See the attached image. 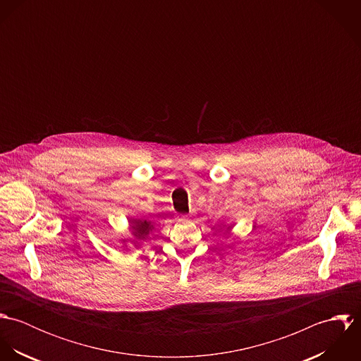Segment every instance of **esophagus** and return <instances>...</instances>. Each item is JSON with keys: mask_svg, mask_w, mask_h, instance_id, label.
Wrapping results in <instances>:
<instances>
[{"mask_svg": "<svg viewBox=\"0 0 361 361\" xmlns=\"http://www.w3.org/2000/svg\"><path fill=\"white\" fill-rule=\"evenodd\" d=\"M186 219H188L186 216H179V218H178V221H186Z\"/></svg>", "mask_w": 361, "mask_h": 361, "instance_id": "34e87169", "label": "esophagus"}]
</instances>
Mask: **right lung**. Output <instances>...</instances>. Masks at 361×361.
Returning <instances> with one entry per match:
<instances>
[{"label":"right lung","mask_w":361,"mask_h":361,"mask_svg":"<svg viewBox=\"0 0 361 361\" xmlns=\"http://www.w3.org/2000/svg\"><path fill=\"white\" fill-rule=\"evenodd\" d=\"M130 228H132V233L135 235V238L137 239H146L147 235L150 233V231H153V224L152 221H146V219H132L130 221Z\"/></svg>","instance_id":"obj_1"}]
</instances>
